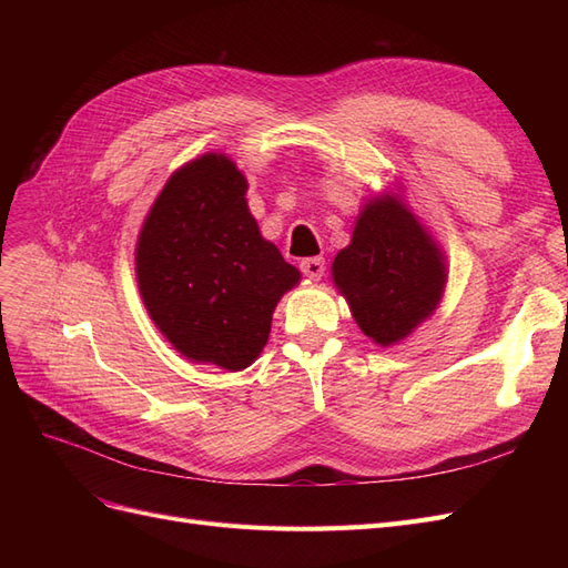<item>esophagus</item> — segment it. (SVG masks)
<instances>
[{"label":"esophagus","mask_w":568,"mask_h":568,"mask_svg":"<svg viewBox=\"0 0 568 568\" xmlns=\"http://www.w3.org/2000/svg\"><path fill=\"white\" fill-rule=\"evenodd\" d=\"M301 272L305 274V277L317 282L324 277V261L322 257H305V261H301Z\"/></svg>","instance_id":"esophagus-1"}]
</instances>
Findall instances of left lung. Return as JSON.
Returning <instances> with one entry per match:
<instances>
[{
    "label": "left lung",
    "instance_id": "obj_1",
    "mask_svg": "<svg viewBox=\"0 0 568 568\" xmlns=\"http://www.w3.org/2000/svg\"><path fill=\"white\" fill-rule=\"evenodd\" d=\"M332 277L359 329L393 346L432 317L448 267L438 244L398 196H376L357 215L353 239L334 257Z\"/></svg>",
    "mask_w": 568,
    "mask_h": 568
}]
</instances>
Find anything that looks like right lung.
<instances>
[{"instance_id": "right-lung-1", "label": "right lung", "mask_w": 568, "mask_h": 568, "mask_svg": "<svg viewBox=\"0 0 568 568\" xmlns=\"http://www.w3.org/2000/svg\"><path fill=\"white\" fill-rule=\"evenodd\" d=\"M248 182L225 153L175 170L136 239V284L173 348L194 363L246 369L270 336L272 313L301 272L263 239Z\"/></svg>"}]
</instances>
